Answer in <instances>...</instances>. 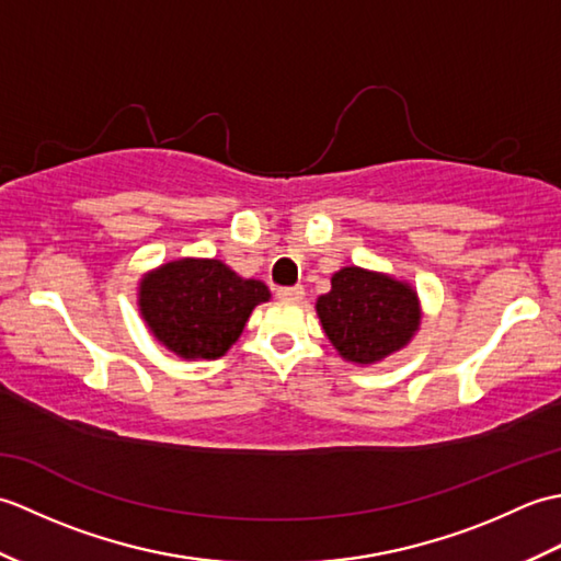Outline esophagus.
Listing matches in <instances>:
<instances>
[{"label":"esophagus","instance_id":"esophagus-1","mask_svg":"<svg viewBox=\"0 0 561 561\" xmlns=\"http://www.w3.org/2000/svg\"><path fill=\"white\" fill-rule=\"evenodd\" d=\"M277 299H282V301H301L304 299V287H279Z\"/></svg>","mask_w":561,"mask_h":561}]
</instances>
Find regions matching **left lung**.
Here are the masks:
<instances>
[{
  "mask_svg": "<svg viewBox=\"0 0 561 561\" xmlns=\"http://www.w3.org/2000/svg\"><path fill=\"white\" fill-rule=\"evenodd\" d=\"M316 311L342 359L362 366L408 347L422 320L420 296L408 282L354 265L332 274Z\"/></svg>",
  "mask_w": 561,
  "mask_h": 561,
  "instance_id": "8db88e82",
  "label": "left lung"
}]
</instances>
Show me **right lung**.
Returning a JSON list of instances; mask_svg holds the SVG:
<instances>
[{
  "mask_svg": "<svg viewBox=\"0 0 561 561\" xmlns=\"http://www.w3.org/2000/svg\"><path fill=\"white\" fill-rule=\"evenodd\" d=\"M265 301V284L238 277L221 260H173L139 282L141 318L181 359L224 356L241 337L253 308Z\"/></svg>",
  "mask_w": 561,
  "mask_h": 561,
  "instance_id": "right-lung-1",
  "label": "right lung"
}]
</instances>
